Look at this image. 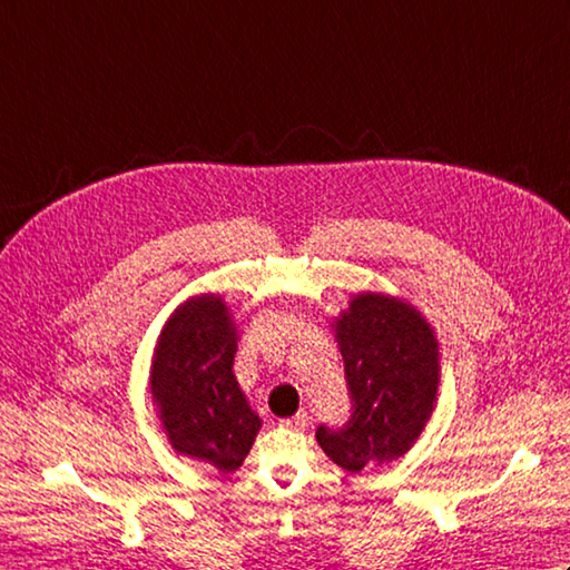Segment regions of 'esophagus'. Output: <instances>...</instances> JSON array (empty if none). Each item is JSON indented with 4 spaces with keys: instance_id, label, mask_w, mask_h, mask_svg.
Here are the masks:
<instances>
[{
    "instance_id": "obj_1",
    "label": "esophagus",
    "mask_w": 570,
    "mask_h": 570,
    "mask_svg": "<svg viewBox=\"0 0 570 570\" xmlns=\"http://www.w3.org/2000/svg\"><path fill=\"white\" fill-rule=\"evenodd\" d=\"M278 423H282V426H286V429H306L308 426V416L304 414V411H301V414H296L292 419H282Z\"/></svg>"
}]
</instances>
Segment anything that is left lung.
I'll list each match as a JSON object with an SVG mask.
<instances>
[{"instance_id": "1", "label": "left lung", "mask_w": 570, "mask_h": 570, "mask_svg": "<svg viewBox=\"0 0 570 570\" xmlns=\"http://www.w3.org/2000/svg\"><path fill=\"white\" fill-rule=\"evenodd\" d=\"M335 333L350 419L321 423L316 439L333 463L360 472L396 460L419 439L439 392V343L421 313L384 294L355 296Z\"/></svg>"}]
</instances>
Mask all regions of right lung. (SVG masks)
Returning <instances> with one entry per match:
<instances>
[{"mask_svg": "<svg viewBox=\"0 0 570 570\" xmlns=\"http://www.w3.org/2000/svg\"><path fill=\"white\" fill-rule=\"evenodd\" d=\"M237 333L220 296H196L166 323L151 365V394L178 453L233 472L262 421L233 374Z\"/></svg>", "mask_w": 570, "mask_h": 570, "instance_id": "obj_1", "label": "right lung"}]
</instances>
